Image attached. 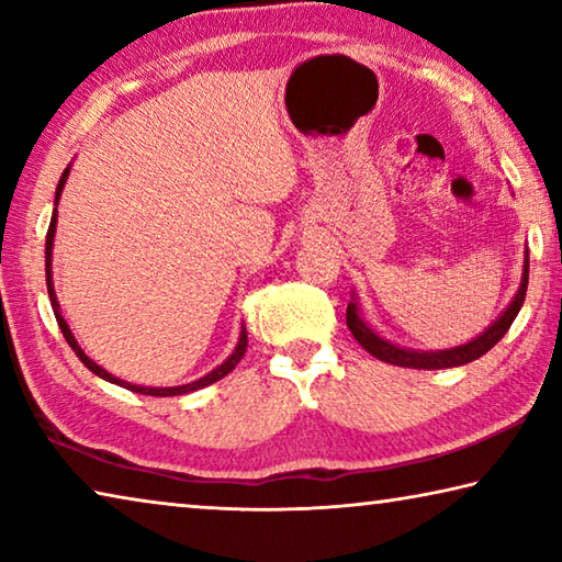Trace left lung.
<instances>
[{"label": "left lung", "instance_id": "left-lung-1", "mask_svg": "<svg viewBox=\"0 0 562 562\" xmlns=\"http://www.w3.org/2000/svg\"><path fill=\"white\" fill-rule=\"evenodd\" d=\"M526 290H528V252H526V262H522V280H520V290L516 294V300L510 302V307L503 312V315L493 322V325L483 331L481 337H475L473 341L456 349H446V351H412V349H402L396 345H389L386 339L374 335L364 322L359 319L357 304L349 302L347 304V327L355 339L364 347L369 355L389 361V364L396 367H408V369H449V367H461L469 364V361L479 359L486 355L488 349H493L503 339V335L510 329L513 319L522 307V300H526Z\"/></svg>", "mask_w": 562, "mask_h": 562}]
</instances>
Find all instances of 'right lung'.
Listing matches in <instances>:
<instances>
[{
    "instance_id": "1",
    "label": "right lung",
    "mask_w": 562,
    "mask_h": 562,
    "mask_svg": "<svg viewBox=\"0 0 562 562\" xmlns=\"http://www.w3.org/2000/svg\"><path fill=\"white\" fill-rule=\"evenodd\" d=\"M66 176H69V168L64 170L61 173V178H59V186H56V198H54V205L59 203V195H61V190H64V183H66ZM54 233H56V207H54V213H52V223H49V231H46V290H49V300H52V310H54V317H56V322H59V329L64 331V339L69 341V347L74 349V355L79 357L81 361H83V367L87 369H91L93 374L97 376H101V379H106V382H111V384H119V386H123V389H131V392H136V394H146V396H178V394H188V392H195V389H203V386H207V384H213V382H217V379H223L225 374H231L233 369L237 367V361L243 359V355H245V349H247V329L243 327V331H240V341H237V347H235V351L231 357H227L221 367L217 369H213L211 374H205L203 379H198V382H190V384H183V386H166V389H150V386H136V384H128V382H121V379H116V376H111L106 369H101L97 361H91L87 355H83L81 351V347H79V341L74 339V335H71V329H69V325H66V319L61 317V310H59V302H56V292H54V282H52V245H54Z\"/></svg>"
}]
</instances>
